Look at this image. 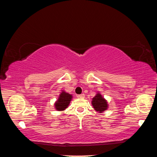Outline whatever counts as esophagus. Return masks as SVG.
<instances>
[{
  "mask_svg": "<svg viewBox=\"0 0 157 157\" xmlns=\"http://www.w3.org/2000/svg\"><path fill=\"white\" fill-rule=\"evenodd\" d=\"M78 98H84V94H80V95H78Z\"/></svg>",
  "mask_w": 157,
  "mask_h": 157,
  "instance_id": "esophagus-1",
  "label": "esophagus"
}]
</instances>
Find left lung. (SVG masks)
Instances as JSON below:
<instances>
[{
	"label": "left lung",
	"mask_w": 157,
	"mask_h": 157,
	"mask_svg": "<svg viewBox=\"0 0 157 157\" xmlns=\"http://www.w3.org/2000/svg\"><path fill=\"white\" fill-rule=\"evenodd\" d=\"M91 105L94 109L99 113H102L109 107L107 100L105 99L100 92H98L96 95L92 98Z\"/></svg>",
	"instance_id": "left-lung-1"
}]
</instances>
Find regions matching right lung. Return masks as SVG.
<instances>
[{
	"mask_svg": "<svg viewBox=\"0 0 157 157\" xmlns=\"http://www.w3.org/2000/svg\"><path fill=\"white\" fill-rule=\"evenodd\" d=\"M73 98V95L62 90L60 93L58 99L54 103L55 109L58 111H64L66 108H68V105Z\"/></svg>",
	"mask_w": 157,
	"mask_h": 157,
	"instance_id": "1",
	"label": "right lung"
}]
</instances>
